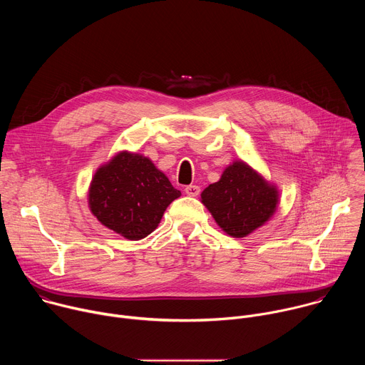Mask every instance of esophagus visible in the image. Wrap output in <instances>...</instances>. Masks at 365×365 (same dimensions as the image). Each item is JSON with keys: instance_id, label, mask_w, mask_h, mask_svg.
<instances>
[{"instance_id": "34e87169", "label": "esophagus", "mask_w": 365, "mask_h": 365, "mask_svg": "<svg viewBox=\"0 0 365 365\" xmlns=\"http://www.w3.org/2000/svg\"><path fill=\"white\" fill-rule=\"evenodd\" d=\"M185 192L187 196H197L199 192H200V187L196 186V185H189L185 187Z\"/></svg>"}]
</instances>
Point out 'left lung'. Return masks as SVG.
<instances>
[{
	"instance_id": "left-lung-1",
	"label": "left lung",
	"mask_w": 365,
	"mask_h": 365,
	"mask_svg": "<svg viewBox=\"0 0 365 365\" xmlns=\"http://www.w3.org/2000/svg\"><path fill=\"white\" fill-rule=\"evenodd\" d=\"M279 189L244 160L225 168L218 182L200 193V202L220 228L244 238L272 220L279 206Z\"/></svg>"
}]
</instances>
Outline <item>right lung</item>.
Returning a JSON list of instances; mask_svg holds the SVG:
<instances>
[{
	"label": "right lung",
	"instance_id": "add662e5",
	"mask_svg": "<svg viewBox=\"0 0 365 365\" xmlns=\"http://www.w3.org/2000/svg\"><path fill=\"white\" fill-rule=\"evenodd\" d=\"M180 195L148 158L123 150L93 173L88 205L103 227L138 241L159 227L168 206Z\"/></svg>",
	"mask_w": 365,
	"mask_h": 365
}]
</instances>
